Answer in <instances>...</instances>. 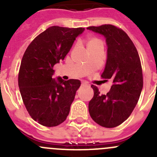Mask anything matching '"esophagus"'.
Wrapping results in <instances>:
<instances>
[{"mask_svg":"<svg viewBox=\"0 0 157 157\" xmlns=\"http://www.w3.org/2000/svg\"><path fill=\"white\" fill-rule=\"evenodd\" d=\"M85 85H86V82H82V86H85Z\"/></svg>","mask_w":157,"mask_h":157,"instance_id":"1","label":"esophagus"}]
</instances>
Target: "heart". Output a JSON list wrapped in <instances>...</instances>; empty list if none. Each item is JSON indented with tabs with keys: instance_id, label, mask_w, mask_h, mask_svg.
Instances as JSON below:
<instances>
[{
	"instance_id": "obj_1",
	"label": "heart",
	"mask_w": 157,
	"mask_h": 157,
	"mask_svg": "<svg viewBox=\"0 0 157 157\" xmlns=\"http://www.w3.org/2000/svg\"><path fill=\"white\" fill-rule=\"evenodd\" d=\"M99 44H101V41L99 39H97L96 37H90L87 39L86 46H87L88 49H90V48H92L94 47L97 46Z\"/></svg>"
}]
</instances>
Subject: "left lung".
<instances>
[{"instance_id": "1", "label": "left lung", "mask_w": 157, "mask_h": 157, "mask_svg": "<svg viewBox=\"0 0 157 157\" xmlns=\"http://www.w3.org/2000/svg\"><path fill=\"white\" fill-rule=\"evenodd\" d=\"M86 29L106 39L107 54L101 77L113 83L106 95L91 86L94 94L88 106L90 115L99 125L113 128L130 117L139 100L144 84L140 60L133 41L121 29L110 24Z\"/></svg>"}]
</instances>
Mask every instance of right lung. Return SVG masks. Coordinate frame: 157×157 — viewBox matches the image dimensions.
<instances>
[{"mask_svg": "<svg viewBox=\"0 0 157 157\" xmlns=\"http://www.w3.org/2000/svg\"><path fill=\"white\" fill-rule=\"evenodd\" d=\"M85 29L52 26L38 35L23 56L18 86L29 114L38 124L56 127L67 119L80 87L79 80L54 78L56 63L63 60L76 37Z\"/></svg>", "mask_w": 157, "mask_h": 157, "instance_id": "obj_1", "label": "right lung"}]
</instances>
